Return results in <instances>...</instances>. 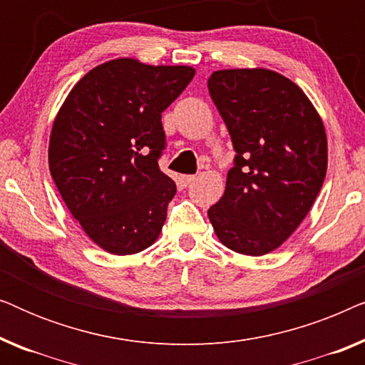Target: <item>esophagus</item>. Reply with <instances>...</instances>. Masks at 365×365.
Here are the masks:
<instances>
[{"mask_svg": "<svg viewBox=\"0 0 365 365\" xmlns=\"http://www.w3.org/2000/svg\"><path fill=\"white\" fill-rule=\"evenodd\" d=\"M181 179H182L184 186H187V184H191L192 181H196V176H182Z\"/></svg>", "mask_w": 365, "mask_h": 365, "instance_id": "obj_1", "label": "esophagus"}]
</instances>
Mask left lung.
Here are the masks:
<instances>
[{
    "instance_id": "obj_1",
    "label": "left lung",
    "mask_w": 365,
    "mask_h": 365,
    "mask_svg": "<svg viewBox=\"0 0 365 365\" xmlns=\"http://www.w3.org/2000/svg\"><path fill=\"white\" fill-rule=\"evenodd\" d=\"M207 86L236 149L209 221L231 251L264 256L291 237L321 191L326 129L306 93L271 69H219Z\"/></svg>"
}]
</instances>
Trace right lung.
Returning <instances> with one entry per match:
<instances>
[{"instance_id": "obj_1", "label": "right lung", "mask_w": 365, "mask_h": 365, "mask_svg": "<svg viewBox=\"0 0 365 365\" xmlns=\"http://www.w3.org/2000/svg\"><path fill=\"white\" fill-rule=\"evenodd\" d=\"M194 74L191 66L111 59L74 84L54 118L49 173L69 212L106 252H141L163 231L176 184L158 166L166 143L161 113Z\"/></svg>"}]
</instances>
